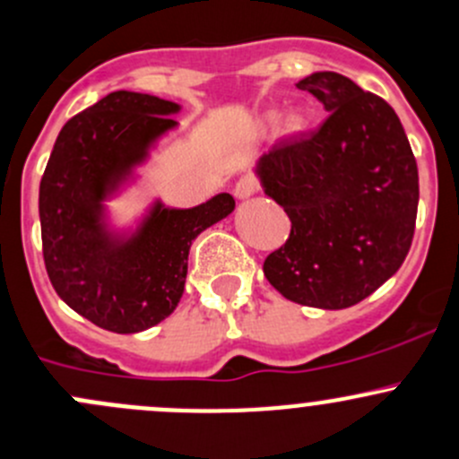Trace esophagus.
<instances>
[{
  "label": "esophagus",
  "mask_w": 459,
  "mask_h": 459,
  "mask_svg": "<svg viewBox=\"0 0 459 459\" xmlns=\"http://www.w3.org/2000/svg\"><path fill=\"white\" fill-rule=\"evenodd\" d=\"M258 189H261V185H258L256 176L245 174V176H240L238 180H236L234 196L240 198V201H245V198H252L254 194H258Z\"/></svg>",
  "instance_id": "1"
}]
</instances>
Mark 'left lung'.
Wrapping results in <instances>:
<instances>
[{"mask_svg": "<svg viewBox=\"0 0 459 459\" xmlns=\"http://www.w3.org/2000/svg\"><path fill=\"white\" fill-rule=\"evenodd\" d=\"M297 89L315 95L328 117L258 160L265 194L292 223L263 272L290 301L342 310L402 267L415 234L417 162L379 95L333 71L303 77Z\"/></svg>", "mask_w": 459, "mask_h": 459, "instance_id": "left-lung-1", "label": "left lung"}]
</instances>
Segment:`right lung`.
I'll use <instances>...</instances> for the list:
<instances>
[{
	"label": "right lung",
	"instance_id": "obj_1",
	"mask_svg": "<svg viewBox=\"0 0 459 459\" xmlns=\"http://www.w3.org/2000/svg\"><path fill=\"white\" fill-rule=\"evenodd\" d=\"M178 104L113 91L62 126L39 183V223L48 279L62 301L91 324L131 334L160 324L178 306L192 240L231 214L219 194L192 210L160 203L131 238L102 223V201L176 126Z\"/></svg>",
	"mask_w": 459,
	"mask_h": 459
}]
</instances>
